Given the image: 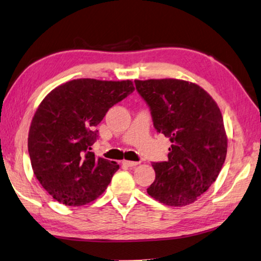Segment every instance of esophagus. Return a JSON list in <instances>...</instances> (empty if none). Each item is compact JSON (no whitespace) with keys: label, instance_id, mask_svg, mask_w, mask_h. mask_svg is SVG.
Returning a JSON list of instances; mask_svg holds the SVG:
<instances>
[{"label":"esophagus","instance_id":"obj_1","mask_svg":"<svg viewBox=\"0 0 261 261\" xmlns=\"http://www.w3.org/2000/svg\"><path fill=\"white\" fill-rule=\"evenodd\" d=\"M123 165L124 166H126V167H130V168H132V167H136V166H138L139 165V162H136V161H129V160H123Z\"/></svg>","mask_w":261,"mask_h":261}]
</instances>
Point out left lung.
I'll use <instances>...</instances> for the list:
<instances>
[{
  "mask_svg": "<svg viewBox=\"0 0 261 261\" xmlns=\"http://www.w3.org/2000/svg\"><path fill=\"white\" fill-rule=\"evenodd\" d=\"M155 130L172 142L168 161L153 162L147 192L172 207L190 204L213 185L227 155L228 139L216 101L198 84L178 79L135 80Z\"/></svg>",
  "mask_w": 261,
  "mask_h": 261,
  "instance_id": "8db88e82",
  "label": "left lung"
}]
</instances>
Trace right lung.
I'll return each instance as SVG.
<instances>
[{
    "mask_svg": "<svg viewBox=\"0 0 261 261\" xmlns=\"http://www.w3.org/2000/svg\"><path fill=\"white\" fill-rule=\"evenodd\" d=\"M133 90L130 80L76 79L40 103L29 131V154L36 179L57 201L77 207L106 191L119 165L90 151L98 138L95 126Z\"/></svg>",
    "mask_w": 261,
    "mask_h": 261,
    "instance_id": "obj_1",
    "label": "right lung"
}]
</instances>
